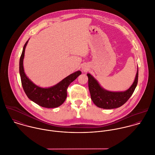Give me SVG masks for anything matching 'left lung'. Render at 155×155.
<instances>
[{"mask_svg":"<svg viewBox=\"0 0 155 155\" xmlns=\"http://www.w3.org/2000/svg\"><path fill=\"white\" fill-rule=\"evenodd\" d=\"M88 77V86L93 103L98 107L112 109L121 107L126 103L133 94L138 84V68L135 80L132 86L123 92H112L102 87L98 81L90 74Z\"/></svg>","mask_w":155,"mask_h":155,"instance_id":"obj_1","label":"left lung"}]
</instances>
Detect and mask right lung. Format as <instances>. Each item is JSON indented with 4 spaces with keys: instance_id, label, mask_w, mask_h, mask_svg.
Returning <instances> with one entry per match:
<instances>
[{
    "instance_id": "add662e5",
    "label": "right lung",
    "mask_w": 155,
    "mask_h": 155,
    "mask_svg": "<svg viewBox=\"0 0 155 155\" xmlns=\"http://www.w3.org/2000/svg\"><path fill=\"white\" fill-rule=\"evenodd\" d=\"M29 40L25 43L19 61V73L23 89L29 100L37 104L46 108H55L61 105L67 97V89L69 85L80 75V71H76L49 87H41L35 84L25 73L23 59L26 46Z\"/></svg>"
}]
</instances>
